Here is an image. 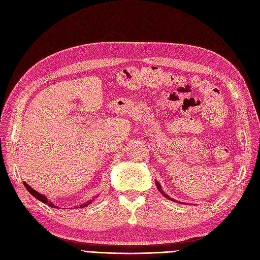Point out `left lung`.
<instances>
[{
    "mask_svg": "<svg viewBox=\"0 0 260 260\" xmlns=\"http://www.w3.org/2000/svg\"><path fill=\"white\" fill-rule=\"evenodd\" d=\"M156 186H157V188H158V190H159V192H160V193H161V194L165 196V198L168 199V200H171V199L169 198V196H168L167 194H165V193H164V191L161 190V186H160V184H159L158 182H157V181H156ZM171 201H174V200H171ZM175 202H178V201H175ZM178 203H179V202H178ZM181 204H182V203H181Z\"/></svg>",
    "mask_w": 260,
    "mask_h": 260,
    "instance_id": "obj_1",
    "label": "left lung"
}]
</instances>
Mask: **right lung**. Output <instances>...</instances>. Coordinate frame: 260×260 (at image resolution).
<instances>
[{
  "instance_id": "1",
  "label": "right lung",
  "mask_w": 260,
  "mask_h": 260,
  "mask_svg": "<svg viewBox=\"0 0 260 260\" xmlns=\"http://www.w3.org/2000/svg\"><path fill=\"white\" fill-rule=\"evenodd\" d=\"M23 185H25V187L27 188V191H29V193H30L31 195H34L37 200H39V201H40V202H42V203L46 204V205H49L50 207H57V206H55L52 202H50V201L48 200V198H46V196H44V195L40 194V193H39V192H37L36 190H34V188L31 187V186H29V185H28L26 182H23ZM92 201H93V200H92ZM92 201L90 200V201H88V202H86V203L82 204V205H80V207H81V208H83V207H86V206L89 205V204H91V203H92Z\"/></svg>"
}]
</instances>
